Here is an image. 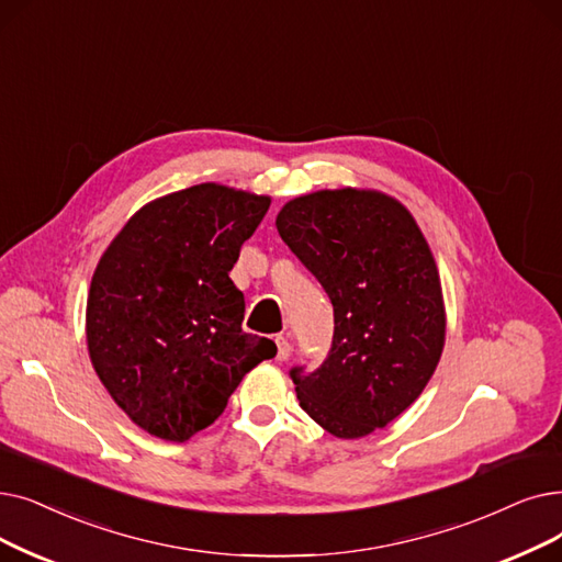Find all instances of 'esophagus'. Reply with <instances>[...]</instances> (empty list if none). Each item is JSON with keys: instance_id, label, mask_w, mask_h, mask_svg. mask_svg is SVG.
Returning <instances> with one entry per match:
<instances>
[{"instance_id": "34e87169", "label": "esophagus", "mask_w": 562, "mask_h": 562, "mask_svg": "<svg viewBox=\"0 0 562 562\" xmlns=\"http://www.w3.org/2000/svg\"><path fill=\"white\" fill-rule=\"evenodd\" d=\"M276 345H278V360H289V356H291L289 339L284 335H278L276 337Z\"/></svg>"}]
</instances>
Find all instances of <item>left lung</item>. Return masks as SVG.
<instances>
[{
    "instance_id": "left-lung-1",
    "label": "left lung",
    "mask_w": 562,
    "mask_h": 562,
    "mask_svg": "<svg viewBox=\"0 0 562 562\" xmlns=\"http://www.w3.org/2000/svg\"><path fill=\"white\" fill-rule=\"evenodd\" d=\"M276 225L335 314L326 360L289 370L301 406L337 438L368 436L418 400L443 351L427 240L400 202L353 188L291 200Z\"/></svg>"
}]
</instances>
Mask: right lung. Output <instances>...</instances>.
I'll return each instance as SVG.
<instances>
[{"label": "right lung", "instance_id": "1", "mask_svg": "<svg viewBox=\"0 0 562 562\" xmlns=\"http://www.w3.org/2000/svg\"><path fill=\"white\" fill-rule=\"evenodd\" d=\"M268 206L243 190L192 186L139 209L101 257L87 299L89 356L144 431L183 443L278 353L240 328L246 301L229 278Z\"/></svg>", "mask_w": 562, "mask_h": 562}]
</instances>
